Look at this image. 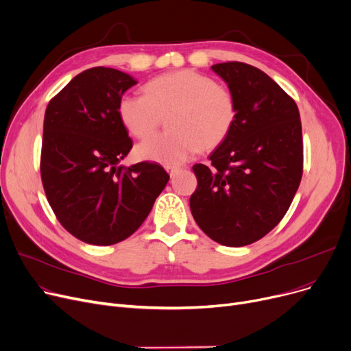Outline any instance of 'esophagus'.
I'll use <instances>...</instances> for the list:
<instances>
[{
  "instance_id": "1",
  "label": "esophagus",
  "mask_w": 351,
  "mask_h": 351,
  "mask_svg": "<svg viewBox=\"0 0 351 351\" xmlns=\"http://www.w3.org/2000/svg\"><path fill=\"white\" fill-rule=\"evenodd\" d=\"M166 172H168L172 178L179 172V166H166Z\"/></svg>"
}]
</instances>
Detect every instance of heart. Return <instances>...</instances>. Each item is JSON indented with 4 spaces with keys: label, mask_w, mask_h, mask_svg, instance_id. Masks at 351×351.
<instances>
[{
    "label": "heart",
    "mask_w": 351,
    "mask_h": 351,
    "mask_svg": "<svg viewBox=\"0 0 351 351\" xmlns=\"http://www.w3.org/2000/svg\"><path fill=\"white\" fill-rule=\"evenodd\" d=\"M118 114L126 131L152 135L168 117L169 131L147 138L136 146V156L165 166H178L199 149L222 145L236 122L233 92L196 71L165 73L145 86V94H125Z\"/></svg>",
    "instance_id": "1"
}]
</instances>
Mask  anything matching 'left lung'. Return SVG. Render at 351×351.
Wrapping results in <instances>:
<instances>
[{
  "label": "left lung",
  "mask_w": 351,
  "mask_h": 351,
  "mask_svg": "<svg viewBox=\"0 0 351 351\" xmlns=\"http://www.w3.org/2000/svg\"><path fill=\"white\" fill-rule=\"evenodd\" d=\"M233 92L232 132L193 165L197 188L191 212L212 241L241 247L266 236L289 210L303 175L302 122L296 102L259 68L212 65Z\"/></svg>",
  "instance_id": "left-lung-1"
}]
</instances>
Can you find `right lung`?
Returning <instances> with one entry per match:
<instances>
[{"instance_id": "obj_1", "label": "right lung", "mask_w": 351, "mask_h": 351, "mask_svg": "<svg viewBox=\"0 0 351 351\" xmlns=\"http://www.w3.org/2000/svg\"><path fill=\"white\" fill-rule=\"evenodd\" d=\"M135 84L118 69L89 68L45 110L40 169L48 204L64 229L89 245H115L135 233L169 180L156 162L119 165L134 143L118 104Z\"/></svg>"}]
</instances>
